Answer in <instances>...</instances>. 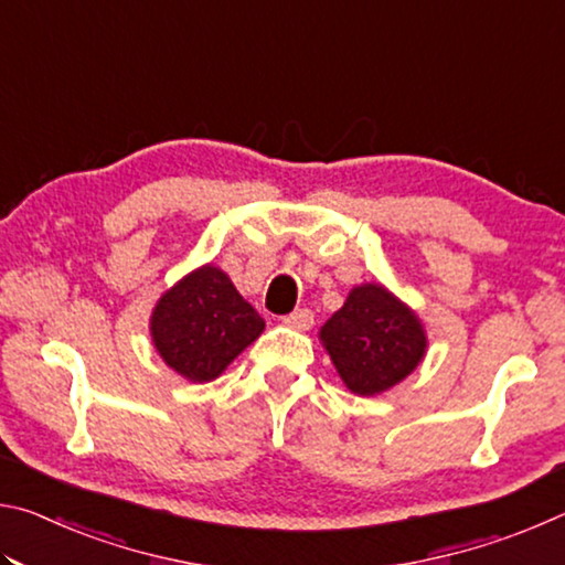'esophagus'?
Here are the masks:
<instances>
[{
  "label": "esophagus",
  "mask_w": 565,
  "mask_h": 565,
  "mask_svg": "<svg viewBox=\"0 0 565 565\" xmlns=\"http://www.w3.org/2000/svg\"><path fill=\"white\" fill-rule=\"evenodd\" d=\"M281 321L286 323V327H291V329L309 331L313 327V311L311 309H296L291 313H286Z\"/></svg>",
  "instance_id": "1"
}]
</instances>
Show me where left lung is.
<instances>
[{
	"mask_svg": "<svg viewBox=\"0 0 565 565\" xmlns=\"http://www.w3.org/2000/svg\"><path fill=\"white\" fill-rule=\"evenodd\" d=\"M321 341L353 394L374 396L418 366L426 333L416 313L379 284L356 286L323 323Z\"/></svg>",
	"mask_w": 565,
	"mask_h": 565,
	"instance_id": "left-lung-1",
	"label": "left lung"
}]
</instances>
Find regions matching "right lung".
<instances>
[{"instance_id": "obj_1", "label": "right lung", "mask_w": 565, "mask_h": 565, "mask_svg": "<svg viewBox=\"0 0 565 565\" xmlns=\"http://www.w3.org/2000/svg\"><path fill=\"white\" fill-rule=\"evenodd\" d=\"M262 331L264 319L216 266L181 279L151 313V339L161 359L199 384L222 374Z\"/></svg>"}]
</instances>
